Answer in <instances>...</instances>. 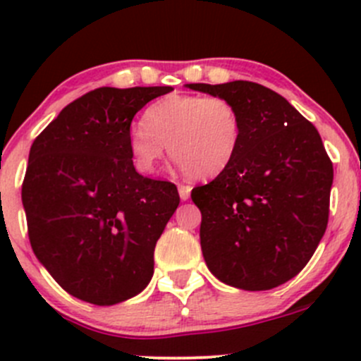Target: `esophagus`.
Returning <instances> with one entry per match:
<instances>
[{
    "label": "esophagus",
    "mask_w": 361,
    "mask_h": 361,
    "mask_svg": "<svg viewBox=\"0 0 361 361\" xmlns=\"http://www.w3.org/2000/svg\"><path fill=\"white\" fill-rule=\"evenodd\" d=\"M178 192H180L181 201H187V199H190L192 187H190V185H178Z\"/></svg>",
    "instance_id": "esophagus-1"
}]
</instances>
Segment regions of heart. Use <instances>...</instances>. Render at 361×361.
Listing matches in <instances>:
<instances>
[{"label":"heart","instance_id":"obj_1","mask_svg":"<svg viewBox=\"0 0 361 361\" xmlns=\"http://www.w3.org/2000/svg\"><path fill=\"white\" fill-rule=\"evenodd\" d=\"M243 116L220 96L169 94L147 108L143 123L130 127L127 148L141 173H154L169 152L185 176L207 180L227 171L243 141Z\"/></svg>","mask_w":361,"mask_h":361}]
</instances>
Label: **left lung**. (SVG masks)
I'll list each match as a JSON object with an SVG mask.
<instances>
[{"label":"left lung","mask_w":361,"mask_h":361,"mask_svg":"<svg viewBox=\"0 0 361 361\" xmlns=\"http://www.w3.org/2000/svg\"><path fill=\"white\" fill-rule=\"evenodd\" d=\"M187 87L232 101L245 126L231 167L192 190L207 269L235 288H276L305 267L325 234L332 160L316 127L274 90L246 80Z\"/></svg>","instance_id":"1"}]
</instances>
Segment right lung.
<instances>
[{
  "mask_svg": "<svg viewBox=\"0 0 361 361\" xmlns=\"http://www.w3.org/2000/svg\"><path fill=\"white\" fill-rule=\"evenodd\" d=\"M171 87H101L69 103L32 143L23 183L31 248L73 297L113 305L147 288L180 204L176 185L134 169V115Z\"/></svg>",
  "mask_w": 361,
  "mask_h": 361,
  "instance_id": "right-lung-1",
  "label": "right lung"
}]
</instances>
